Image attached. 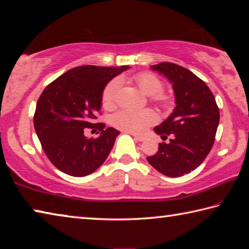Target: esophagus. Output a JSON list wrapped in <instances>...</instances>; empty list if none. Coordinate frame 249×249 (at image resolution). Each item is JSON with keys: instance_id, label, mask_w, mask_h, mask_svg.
<instances>
[{"instance_id": "esophagus-1", "label": "esophagus", "mask_w": 249, "mask_h": 249, "mask_svg": "<svg viewBox=\"0 0 249 249\" xmlns=\"http://www.w3.org/2000/svg\"><path fill=\"white\" fill-rule=\"evenodd\" d=\"M133 137H135V139L136 140H138V141H140V142H141V141H144V140H146V138H144V137H141V136H133Z\"/></svg>"}]
</instances>
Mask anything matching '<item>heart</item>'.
I'll list each match as a JSON object with an SVG mask.
<instances>
[{
    "label": "heart",
    "mask_w": 249,
    "mask_h": 249,
    "mask_svg": "<svg viewBox=\"0 0 249 249\" xmlns=\"http://www.w3.org/2000/svg\"><path fill=\"white\" fill-rule=\"evenodd\" d=\"M138 87L147 95H154V99L161 105H166L168 99L158 94L162 91V83L156 75L151 73H139L135 76ZM121 87V79L114 78L105 87L102 91V105L106 109H112L117 103V95ZM157 121V116L151 110L122 109L112 117L114 127L124 131L142 133L149 125Z\"/></svg>",
    "instance_id": "1"
}]
</instances>
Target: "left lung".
Segmentation results:
<instances>
[{"label": "left lung", "instance_id": "left-lung-1", "mask_svg": "<svg viewBox=\"0 0 249 249\" xmlns=\"http://www.w3.org/2000/svg\"><path fill=\"white\" fill-rule=\"evenodd\" d=\"M166 76L175 93L176 107L155 132L162 140L148 162L168 177H180L196 169L212 150L219 124V110L207 85L188 69L170 62L151 66Z\"/></svg>", "mask_w": 249, "mask_h": 249}]
</instances>
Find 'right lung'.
I'll use <instances>...</instances> for the list:
<instances>
[{
  "instance_id": "right-lung-1",
  "label": "right lung",
  "mask_w": 249,
  "mask_h": 249,
  "mask_svg": "<svg viewBox=\"0 0 249 249\" xmlns=\"http://www.w3.org/2000/svg\"><path fill=\"white\" fill-rule=\"evenodd\" d=\"M128 69L129 66L74 68L50 83L40 95L34 129L49 160L62 173L85 177L106 161L120 132L93 122L101 109L105 87ZM93 125L101 131L95 140L84 136L85 128Z\"/></svg>"
}]
</instances>
